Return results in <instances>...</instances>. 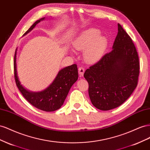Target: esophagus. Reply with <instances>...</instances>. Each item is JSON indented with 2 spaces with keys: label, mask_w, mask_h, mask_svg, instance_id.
Segmentation results:
<instances>
[{
  "label": "esophagus",
  "mask_w": 150,
  "mask_h": 150,
  "mask_svg": "<svg viewBox=\"0 0 150 150\" xmlns=\"http://www.w3.org/2000/svg\"><path fill=\"white\" fill-rule=\"evenodd\" d=\"M85 72V69L83 67H80L79 68V74L80 76H83Z\"/></svg>",
  "instance_id": "34e87169"
}]
</instances>
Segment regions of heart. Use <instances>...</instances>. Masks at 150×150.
Instances as JSON below:
<instances>
[{"mask_svg":"<svg viewBox=\"0 0 150 150\" xmlns=\"http://www.w3.org/2000/svg\"><path fill=\"white\" fill-rule=\"evenodd\" d=\"M108 41L100 33L95 29H88L81 35L74 42V47L78 51H83V58L88 63H94L103 56L108 47Z\"/></svg>","mask_w":150,"mask_h":150,"instance_id":"b5f03b06","label":"heart"}]
</instances>
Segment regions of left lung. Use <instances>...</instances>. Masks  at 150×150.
Here are the masks:
<instances>
[{
  "mask_svg": "<svg viewBox=\"0 0 150 150\" xmlns=\"http://www.w3.org/2000/svg\"><path fill=\"white\" fill-rule=\"evenodd\" d=\"M139 74V57L136 47L118 24L112 51L84 73L92 104L102 110L117 108L134 91Z\"/></svg>",
  "mask_w": 150,
  "mask_h": 150,
  "instance_id": "1",
  "label": "left lung"
}]
</instances>
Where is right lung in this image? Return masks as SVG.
I'll return each mask as SVG.
<instances>
[{
	"label": "right lung",
	"instance_id": "obj_1",
	"mask_svg": "<svg viewBox=\"0 0 150 150\" xmlns=\"http://www.w3.org/2000/svg\"><path fill=\"white\" fill-rule=\"evenodd\" d=\"M45 18L36 21L30 28L25 32V35L36 26ZM16 51L14 55V78L17 87L22 93L24 97L30 104L35 108L46 112L57 110L63 104L71 87L78 79V69L76 64L68 66L62 69L53 82L44 91L38 92H29L25 89L18 79L16 69Z\"/></svg>",
	"mask_w": 150,
	"mask_h": 150
}]
</instances>
